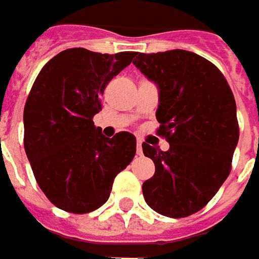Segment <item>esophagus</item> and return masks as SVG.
<instances>
[{
	"instance_id": "obj_1",
	"label": "esophagus",
	"mask_w": 259,
	"mask_h": 259,
	"mask_svg": "<svg viewBox=\"0 0 259 259\" xmlns=\"http://www.w3.org/2000/svg\"><path fill=\"white\" fill-rule=\"evenodd\" d=\"M137 154L138 155L143 154V143H141V141H138V143H137Z\"/></svg>"
}]
</instances>
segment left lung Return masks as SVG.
I'll return each mask as SVG.
<instances>
[{
	"mask_svg": "<svg viewBox=\"0 0 259 259\" xmlns=\"http://www.w3.org/2000/svg\"><path fill=\"white\" fill-rule=\"evenodd\" d=\"M135 67L158 88L157 134L170 148L143 143L155 173L143 184L147 204L168 218L203 209L232 168L239 140L236 104L222 72L187 50L137 53Z\"/></svg>",
	"mask_w": 259,
	"mask_h": 259,
	"instance_id": "1",
	"label": "left lung"
}]
</instances>
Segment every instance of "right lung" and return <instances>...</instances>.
<instances>
[{"mask_svg":"<svg viewBox=\"0 0 259 259\" xmlns=\"http://www.w3.org/2000/svg\"><path fill=\"white\" fill-rule=\"evenodd\" d=\"M135 52L102 55L67 49L49 60L24 106V148L47 199L70 213H89L108 200L116 174L133 161L137 140L108 138L95 126L106 85Z\"/></svg>","mask_w":259,"mask_h":259,"instance_id":"add662e5","label":"right lung"}]
</instances>
